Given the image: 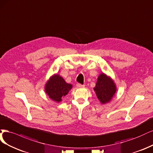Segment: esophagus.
Returning a JSON list of instances; mask_svg holds the SVG:
<instances>
[{
    "instance_id": "34e87169",
    "label": "esophagus",
    "mask_w": 153,
    "mask_h": 153,
    "mask_svg": "<svg viewBox=\"0 0 153 153\" xmlns=\"http://www.w3.org/2000/svg\"><path fill=\"white\" fill-rule=\"evenodd\" d=\"M76 86L78 88H83V87H85V85H81V84H80V83H77V85H76Z\"/></svg>"
}]
</instances>
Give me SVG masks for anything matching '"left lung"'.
Wrapping results in <instances>:
<instances>
[{
	"instance_id": "8db88e82",
	"label": "left lung",
	"mask_w": 153,
	"mask_h": 153,
	"mask_svg": "<svg viewBox=\"0 0 153 153\" xmlns=\"http://www.w3.org/2000/svg\"><path fill=\"white\" fill-rule=\"evenodd\" d=\"M94 90L98 100L102 103L110 102L116 92V87L114 81L105 74L98 76Z\"/></svg>"
}]
</instances>
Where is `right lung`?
Listing matches in <instances>:
<instances>
[{
	"label": "right lung",
	"mask_w": 153,
	"mask_h": 153,
	"mask_svg": "<svg viewBox=\"0 0 153 153\" xmlns=\"http://www.w3.org/2000/svg\"><path fill=\"white\" fill-rule=\"evenodd\" d=\"M72 87V85L67 83L61 76L55 74L46 84L45 91L51 99L60 102L62 101V97L65 96Z\"/></svg>",
	"instance_id": "right-lung-1"
}]
</instances>
